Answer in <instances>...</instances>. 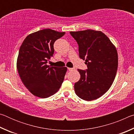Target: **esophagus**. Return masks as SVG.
Listing matches in <instances>:
<instances>
[{
  "label": "esophagus",
  "instance_id": "1",
  "mask_svg": "<svg viewBox=\"0 0 134 134\" xmlns=\"http://www.w3.org/2000/svg\"><path fill=\"white\" fill-rule=\"evenodd\" d=\"M68 70H69V71H72V70H75V69L74 68H68Z\"/></svg>",
  "mask_w": 134,
  "mask_h": 134
}]
</instances>
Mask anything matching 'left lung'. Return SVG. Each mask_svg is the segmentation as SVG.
<instances>
[{
	"label": "left lung",
	"mask_w": 134,
	"mask_h": 134,
	"mask_svg": "<svg viewBox=\"0 0 134 134\" xmlns=\"http://www.w3.org/2000/svg\"><path fill=\"white\" fill-rule=\"evenodd\" d=\"M70 33L87 67L86 70H77L80 79L74 84L76 94L85 100H95L105 94L114 81L118 64L116 49L101 31L87 29Z\"/></svg>",
	"instance_id": "1"
}]
</instances>
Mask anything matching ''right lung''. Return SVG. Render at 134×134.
Returning <instances> with one entry per match:
<instances>
[{
  "label": "right lung",
  "instance_id": "right-lung-1",
  "mask_svg": "<svg viewBox=\"0 0 134 134\" xmlns=\"http://www.w3.org/2000/svg\"><path fill=\"white\" fill-rule=\"evenodd\" d=\"M65 32L44 29L27 36L20 47L17 69L21 80L32 94L47 98L55 94L64 81L67 67L47 64L53 57L54 44Z\"/></svg>",
  "mask_w": 134,
  "mask_h": 134
}]
</instances>
